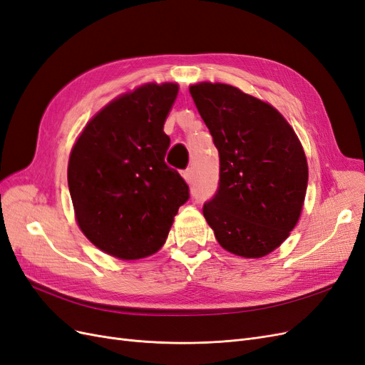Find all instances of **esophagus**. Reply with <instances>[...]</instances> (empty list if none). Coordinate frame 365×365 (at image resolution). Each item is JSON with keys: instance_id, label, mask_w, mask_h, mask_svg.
<instances>
[{"instance_id": "1", "label": "esophagus", "mask_w": 365, "mask_h": 365, "mask_svg": "<svg viewBox=\"0 0 365 365\" xmlns=\"http://www.w3.org/2000/svg\"><path fill=\"white\" fill-rule=\"evenodd\" d=\"M182 178L185 180V182H192V180H193V170L192 169H185V170H182Z\"/></svg>"}]
</instances>
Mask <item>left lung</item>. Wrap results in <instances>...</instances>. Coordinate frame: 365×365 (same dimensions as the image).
I'll return each instance as SVG.
<instances>
[{"label": "left lung", "mask_w": 365, "mask_h": 365, "mask_svg": "<svg viewBox=\"0 0 365 365\" xmlns=\"http://www.w3.org/2000/svg\"><path fill=\"white\" fill-rule=\"evenodd\" d=\"M219 150L220 178L204 217L219 245L260 259L288 239L300 219L307 161L300 140L272 105L222 82L190 86Z\"/></svg>", "instance_id": "8db88e82"}]
</instances>
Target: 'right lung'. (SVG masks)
Listing matches in <instances>:
<instances>
[{
  "label": "right lung",
  "instance_id": "obj_1",
  "mask_svg": "<svg viewBox=\"0 0 365 365\" xmlns=\"http://www.w3.org/2000/svg\"><path fill=\"white\" fill-rule=\"evenodd\" d=\"M175 82H149L118 96L88 121L68 161L74 216L94 247L121 260L145 259L163 245L189 187L165 164L164 123Z\"/></svg>",
  "mask_w": 365,
  "mask_h": 365
}]
</instances>
